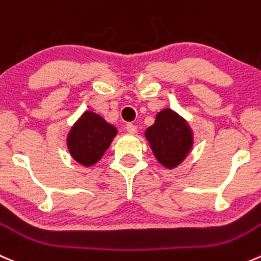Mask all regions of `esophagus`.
Instances as JSON below:
<instances>
[{
  "instance_id": "obj_1",
  "label": "esophagus",
  "mask_w": 261,
  "mask_h": 261,
  "mask_svg": "<svg viewBox=\"0 0 261 261\" xmlns=\"http://www.w3.org/2000/svg\"><path fill=\"white\" fill-rule=\"evenodd\" d=\"M126 130H127V133L131 134V135H135V134L138 133V127H136L134 123H127V125H126Z\"/></svg>"
}]
</instances>
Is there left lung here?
<instances>
[{
	"mask_svg": "<svg viewBox=\"0 0 261 261\" xmlns=\"http://www.w3.org/2000/svg\"><path fill=\"white\" fill-rule=\"evenodd\" d=\"M145 138L159 163L169 169L186 158L194 143L186 121L169 108L156 113L155 122L146 128Z\"/></svg>",
	"mask_w": 261,
	"mask_h": 261,
	"instance_id": "8db88e82",
	"label": "left lung"
}]
</instances>
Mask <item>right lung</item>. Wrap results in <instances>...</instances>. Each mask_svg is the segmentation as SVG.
Wrapping results in <instances>:
<instances>
[{"instance_id": "1", "label": "right lung", "mask_w": 261, "mask_h": 261, "mask_svg": "<svg viewBox=\"0 0 261 261\" xmlns=\"http://www.w3.org/2000/svg\"><path fill=\"white\" fill-rule=\"evenodd\" d=\"M116 134L117 128L115 126L106 122L97 113L87 111L67 135L70 154L77 163L85 167L93 166L110 148Z\"/></svg>"}]
</instances>
